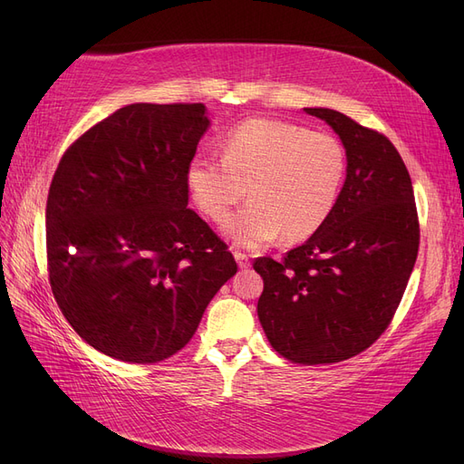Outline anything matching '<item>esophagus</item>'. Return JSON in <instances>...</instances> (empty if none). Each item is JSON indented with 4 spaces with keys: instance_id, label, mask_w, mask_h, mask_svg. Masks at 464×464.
Here are the masks:
<instances>
[{
    "instance_id": "esophagus-1",
    "label": "esophagus",
    "mask_w": 464,
    "mask_h": 464,
    "mask_svg": "<svg viewBox=\"0 0 464 464\" xmlns=\"http://www.w3.org/2000/svg\"><path fill=\"white\" fill-rule=\"evenodd\" d=\"M234 257L237 261V265H240V269H247L249 266V256L244 254V251H234Z\"/></svg>"
}]
</instances>
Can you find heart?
<instances>
[{
	"label": "heart",
	"mask_w": 464,
	"mask_h": 464,
	"mask_svg": "<svg viewBox=\"0 0 464 464\" xmlns=\"http://www.w3.org/2000/svg\"><path fill=\"white\" fill-rule=\"evenodd\" d=\"M224 157L198 154L188 166L195 203L215 222L240 203H249L224 222L230 240L256 249L283 234L298 242L327 220L339 198L346 152L336 137L290 121L256 118L224 139Z\"/></svg>",
	"instance_id": "1"
}]
</instances>
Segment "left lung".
<instances>
[{
    "mask_svg": "<svg viewBox=\"0 0 464 464\" xmlns=\"http://www.w3.org/2000/svg\"><path fill=\"white\" fill-rule=\"evenodd\" d=\"M327 121L346 149V179L331 215L305 244L263 276L257 315L276 353L304 366L334 363L370 348L392 321L414 269L420 224L411 174L375 130L329 108H304Z\"/></svg>",
    "mask_w": 464,
    "mask_h": 464,
    "instance_id": "obj_1",
    "label": "left lung"
}]
</instances>
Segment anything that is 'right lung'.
I'll return each mask as SVG.
<instances>
[{"instance_id":"obj_1","label":"right lung","mask_w":464,"mask_h":464,"mask_svg":"<svg viewBox=\"0 0 464 464\" xmlns=\"http://www.w3.org/2000/svg\"><path fill=\"white\" fill-rule=\"evenodd\" d=\"M205 106L130 104L69 145L46 203L53 298L82 341L130 363L174 356L237 271L188 207Z\"/></svg>"}]
</instances>
